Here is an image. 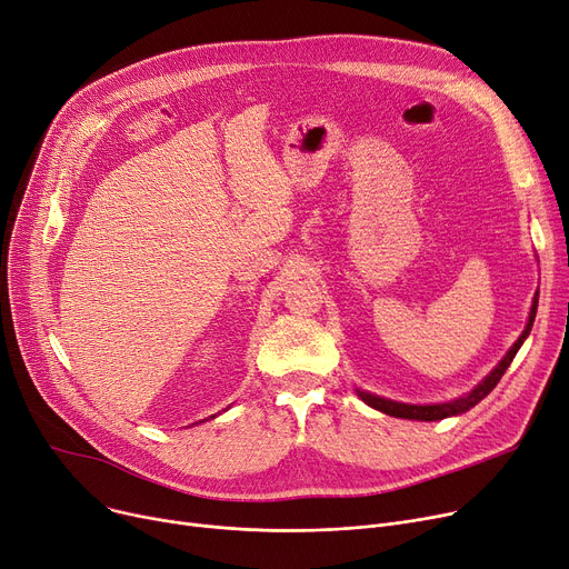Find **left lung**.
<instances>
[{
  "instance_id": "1",
  "label": "left lung",
  "mask_w": 569,
  "mask_h": 569,
  "mask_svg": "<svg viewBox=\"0 0 569 569\" xmlns=\"http://www.w3.org/2000/svg\"><path fill=\"white\" fill-rule=\"evenodd\" d=\"M535 313H537V297H535L532 309H530V318H528V325H526L523 335L519 337V341L510 348V352H507V355L502 357V362H500L480 385H477L470 395H466V397H461V399H455V401H450V403H436V406H408V403H397V401H390V399H380V397H373V395H367V392H360V397H362V401L369 403L371 408H376V410H380V412H385V415H392V417H403V420L436 422V420H445V417H450V415H461V412L470 410L472 406L480 403V401L493 390V387L500 382V378H502V373L507 371V367L512 365L517 350L521 348V343H523L526 337L530 335V327H532Z\"/></svg>"
}]
</instances>
